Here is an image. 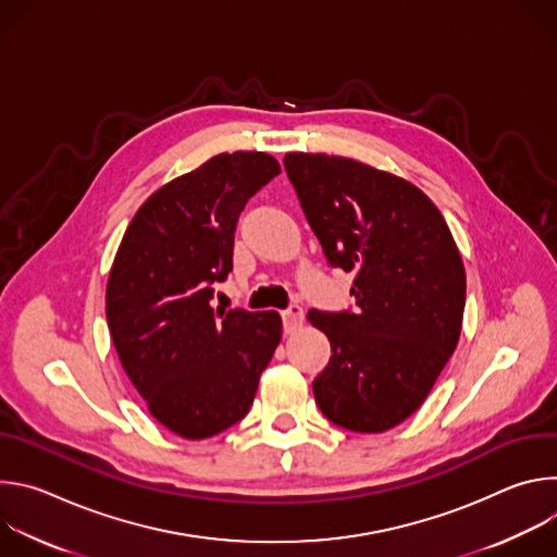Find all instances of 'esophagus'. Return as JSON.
<instances>
[{
    "label": "esophagus",
    "mask_w": 557,
    "mask_h": 557,
    "mask_svg": "<svg viewBox=\"0 0 557 557\" xmlns=\"http://www.w3.org/2000/svg\"><path fill=\"white\" fill-rule=\"evenodd\" d=\"M284 314L288 317V320H293V322H301V320H304V308L299 306V301H297L295 295H290L288 306L284 308Z\"/></svg>",
    "instance_id": "1"
}]
</instances>
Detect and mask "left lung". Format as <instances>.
<instances>
[{
    "label": "left lung",
    "mask_w": 557,
    "mask_h": 557,
    "mask_svg": "<svg viewBox=\"0 0 557 557\" xmlns=\"http://www.w3.org/2000/svg\"><path fill=\"white\" fill-rule=\"evenodd\" d=\"M280 174L269 153H218L151 194L114 258L106 314L121 366L149 414L200 441L243 421L280 339L275 310L213 290L233 269L249 198Z\"/></svg>",
    "instance_id": "left-lung-1"
}]
</instances>
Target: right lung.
<instances>
[{"instance_id":"right-lung-1","label":"right lung","mask_w":557,"mask_h":557,"mask_svg":"<svg viewBox=\"0 0 557 557\" xmlns=\"http://www.w3.org/2000/svg\"><path fill=\"white\" fill-rule=\"evenodd\" d=\"M331 267L352 273V308L329 314L333 357L312 381L339 428L376 434L414 414L462 326L465 267L434 202L352 158H284Z\"/></svg>"}]
</instances>
